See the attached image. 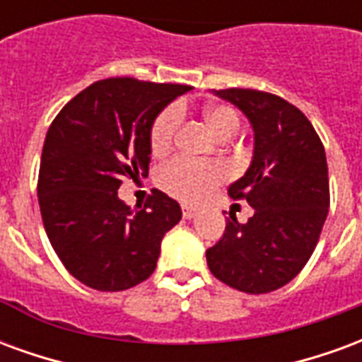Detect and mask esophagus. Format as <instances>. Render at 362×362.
Returning <instances> with one entry per match:
<instances>
[{"label": "esophagus", "instance_id": "obj_1", "mask_svg": "<svg viewBox=\"0 0 362 362\" xmlns=\"http://www.w3.org/2000/svg\"><path fill=\"white\" fill-rule=\"evenodd\" d=\"M197 209L196 207H192V205H182V215H184V219H192V217H196Z\"/></svg>", "mask_w": 362, "mask_h": 362}]
</instances>
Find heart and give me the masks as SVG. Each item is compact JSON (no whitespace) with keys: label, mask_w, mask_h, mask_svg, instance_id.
Returning a JSON list of instances; mask_svg holds the SVG:
<instances>
[{"label":"heart","mask_w":362,"mask_h":362,"mask_svg":"<svg viewBox=\"0 0 362 362\" xmlns=\"http://www.w3.org/2000/svg\"><path fill=\"white\" fill-rule=\"evenodd\" d=\"M184 108L168 106L153 119L149 132V147L155 157H165L174 147ZM204 119L213 135L230 139L240 129V114L228 104H213L204 110ZM227 180V168L219 163H194L186 158L173 160L160 168L157 182L168 196L184 204H202Z\"/></svg>","instance_id":"obj_1"}]
</instances>
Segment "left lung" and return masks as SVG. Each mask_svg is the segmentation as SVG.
<instances>
[{
    "instance_id": "1",
    "label": "left lung",
    "mask_w": 362,
    "mask_h": 362,
    "mask_svg": "<svg viewBox=\"0 0 362 362\" xmlns=\"http://www.w3.org/2000/svg\"><path fill=\"white\" fill-rule=\"evenodd\" d=\"M215 95L238 106L254 127V160L228 196L246 199L254 215H230L207 266L228 287L262 295L300 273L318 244L329 207L326 151L310 119L272 93L221 89Z\"/></svg>"
}]
</instances>
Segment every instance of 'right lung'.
<instances>
[{
	"label": "right lung",
	"instance_id": "add662e5",
	"mask_svg": "<svg viewBox=\"0 0 362 362\" xmlns=\"http://www.w3.org/2000/svg\"><path fill=\"white\" fill-rule=\"evenodd\" d=\"M178 83L110 77L59 110L46 134L38 204L52 248L75 279L96 291H126L157 267L160 240L182 219L158 189L132 211L118 197L126 178L147 174L149 132Z\"/></svg>",
	"mask_w": 362,
	"mask_h": 362
}]
</instances>
